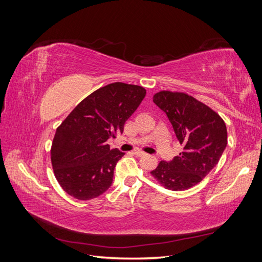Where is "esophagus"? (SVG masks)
Returning <instances> with one entry per match:
<instances>
[{
    "label": "esophagus",
    "instance_id": "esophagus-1",
    "mask_svg": "<svg viewBox=\"0 0 262 262\" xmlns=\"http://www.w3.org/2000/svg\"><path fill=\"white\" fill-rule=\"evenodd\" d=\"M134 154L138 155V156H145V155H147L146 153L142 152V150H140V149H136V150H134Z\"/></svg>",
    "mask_w": 262,
    "mask_h": 262
}]
</instances>
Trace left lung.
I'll list each match as a JSON object with an SVG mask.
<instances>
[{
	"instance_id": "8db88e82",
	"label": "left lung",
	"mask_w": 262,
	"mask_h": 262,
	"mask_svg": "<svg viewBox=\"0 0 262 262\" xmlns=\"http://www.w3.org/2000/svg\"><path fill=\"white\" fill-rule=\"evenodd\" d=\"M154 104L168 117L184 146L171 161H162L150 171L165 188L181 191L191 188L215 167L227 145L225 122L215 112L185 93L162 91Z\"/></svg>"
}]
</instances>
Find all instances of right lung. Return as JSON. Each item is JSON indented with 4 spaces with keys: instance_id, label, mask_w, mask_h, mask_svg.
Returning <instances> with one entry per match:
<instances>
[{
    "instance_id": "right-lung-1",
    "label": "right lung",
    "mask_w": 262,
    "mask_h": 262,
    "mask_svg": "<svg viewBox=\"0 0 262 262\" xmlns=\"http://www.w3.org/2000/svg\"><path fill=\"white\" fill-rule=\"evenodd\" d=\"M145 94L138 85H106L83 99L61 123L54 134L51 163L68 194L91 200L113 185L115 167L124 153L110 149L107 140L123 132Z\"/></svg>"
}]
</instances>
